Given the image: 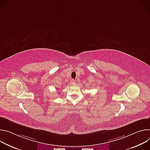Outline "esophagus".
<instances>
[{
	"label": "esophagus",
	"mask_w": 150,
	"mask_h": 150,
	"mask_svg": "<svg viewBox=\"0 0 150 150\" xmlns=\"http://www.w3.org/2000/svg\"><path fill=\"white\" fill-rule=\"evenodd\" d=\"M70 83H71V84L74 85V84L76 83V81H75V80H74V79H71V80H70Z\"/></svg>",
	"instance_id": "obj_1"
}]
</instances>
